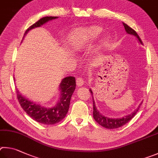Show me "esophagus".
<instances>
[{
    "label": "esophagus",
    "mask_w": 158,
    "mask_h": 158,
    "mask_svg": "<svg viewBox=\"0 0 158 158\" xmlns=\"http://www.w3.org/2000/svg\"><path fill=\"white\" fill-rule=\"evenodd\" d=\"M76 84L77 87H81L84 85V80L81 77H78L76 80Z\"/></svg>",
    "instance_id": "obj_1"
}]
</instances>
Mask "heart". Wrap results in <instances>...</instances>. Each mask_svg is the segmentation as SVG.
I'll use <instances>...</instances> for the list:
<instances>
[{
    "instance_id": "1",
    "label": "heart",
    "mask_w": 158,
    "mask_h": 158,
    "mask_svg": "<svg viewBox=\"0 0 158 158\" xmlns=\"http://www.w3.org/2000/svg\"><path fill=\"white\" fill-rule=\"evenodd\" d=\"M101 32V27L96 26L75 30L69 36V46L75 51H81L90 42L97 38ZM109 43L110 40L107 38H105L102 41V44L104 46L108 45Z\"/></svg>"
}]
</instances>
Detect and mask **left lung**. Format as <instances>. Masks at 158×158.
<instances>
[{"label":"left lung","mask_w":158,"mask_h":158,"mask_svg":"<svg viewBox=\"0 0 158 158\" xmlns=\"http://www.w3.org/2000/svg\"><path fill=\"white\" fill-rule=\"evenodd\" d=\"M123 26L125 27V30L126 32L128 33V35H133L135 37L137 38V40L139 41V43L141 44L142 45V41L141 40L140 37H139V35H137V33L133 29H132L131 27H129L128 25L123 23ZM89 92L92 93V94L93 95V92L91 89H89ZM93 98V106H94V111H93V117L94 120L97 122L99 125H101V126L104 127V128H107V129H115V128H118L119 127L123 126V125H125L126 123L128 122L129 121H131L132 118H133L139 110V107L142 105V102L139 104V106L137 107V108L136 110H135L133 112L128 115H126L125 117H123L121 118H110V117H105L104 115L101 114L99 112L98 110H97L96 107V104H95V101H94V96L92 97Z\"/></svg>","instance_id":"obj_1"}]
</instances>
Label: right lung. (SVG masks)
Here are the masks:
<instances>
[{
	"mask_svg": "<svg viewBox=\"0 0 158 158\" xmlns=\"http://www.w3.org/2000/svg\"><path fill=\"white\" fill-rule=\"evenodd\" d=\"M57 16H46L32 25L24 33L23 40L30 30L40 27L49 21L57 19ZM22 40V41H23ZM76 89V79L73 76L63 78L59 85L60 97L57 103L51 107H44L22 96L16 89L17 98L23 110L33 120L45 125H53L66 117L69 108L72 94Z\"/></svg>",
	"mask_w": 158,
	"mask_h": 158,
	"instance_id": "right-lung-1",
	"label": "right lung"
}]
</instances>
